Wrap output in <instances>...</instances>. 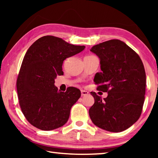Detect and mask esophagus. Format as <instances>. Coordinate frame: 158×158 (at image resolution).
Returning <instances> with one entry per match:
<instances>
[{
  "instance_id": "1",
  "label": "esophagus",
  "mask_w": 158,
  "mask_h": 158,
  "mask_svg": "<svg viewBox=\"0 0 158 158\" xmlns=\"http://www.w3.org/2000/svg\"><path fill=\"white\" fill-rule=\"evenodd\" d=\"M81 95L82 96H85V95H88L89 94V93L86 91V90H81Z\"/></svg>"
}]
</instances>
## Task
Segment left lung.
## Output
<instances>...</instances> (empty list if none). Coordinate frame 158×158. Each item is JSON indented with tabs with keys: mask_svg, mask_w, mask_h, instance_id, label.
<instances>
[{
	"mask_svg": "<svg viewBox=\"0 0 158 158\" xmlns=\"http://www.w3.org/2000/svg\"><path fill=\"white\" fill-rule=\"evenodd\" d=\"M90 52L100 60V73L94 82L98 90L107 92L102 99L90 92L95 102L89 116L96 126L112 132L127 130L141 116L145 99L146 73L140 57L119 40L95 45Z\"/></svg>",
	"mask_w": 158,
	"mask_h": 158,
	"instance_id": "obj_1",
	"label": "left lung"
}]
</instances>
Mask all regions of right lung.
Instances as JSON below:
<instances>
[{"mask_svg": "<svg viewBox=\"0 0 158 158\" xmlns=\"http://www.w3.org/2000/svg\"><path fill=\"white\" fill-rule=\"evenodd\" d=\"M84 49L85 46L69 44L52 35L40 37L29 47L19 73L17 89L21 111L32 125L48 131L68 121L81 91L74 87L60 91L54 85L55 79L63 74L64 60Z\"/></svg>", "mask_w": 158, "mask_h": 158, "instance_id": "add662e5", "label": "right lung"}]
</instances>
